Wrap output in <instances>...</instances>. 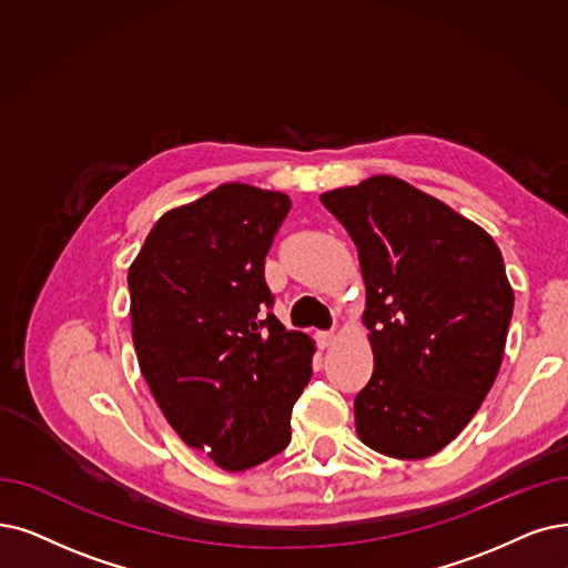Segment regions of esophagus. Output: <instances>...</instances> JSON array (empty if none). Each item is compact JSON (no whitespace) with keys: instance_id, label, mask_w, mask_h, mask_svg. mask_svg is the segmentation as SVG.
I'll return each instance as SVG.
<instances>
[{"instance_id":"obj_1","label":"esophagus","mask_w":568,"mask_h":568,"mask_svg":"<svg viewBox=\"0 0 568 568\" xmlns=\"http://www.w3.org/2000/svg\"><path fill=\"white\" fill-rule=\"evenodd\" d=\"M333 337H335V333H333V331H316V333H314L316 345H320L322 349H324V347H328V345L333 343Z\"/></svg>"}]
</instances>
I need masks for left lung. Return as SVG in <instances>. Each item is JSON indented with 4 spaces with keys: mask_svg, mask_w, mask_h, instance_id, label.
<instances>
[{
    "mask_svg": "<svg viewBox=\"0 0 568 568\" xmlns=\"http://www.w3.org/2000/svg\"><path fill=\"white\" fill-rule=\"evenodd\" d=\"M356 244L373 377L354 398L358 438L424 459L478 413L501 366L513 288L496 242L396 176L322 195Z\"/></svg>",
    "mask_w": 568,
    "mask_h": 568,
    "instance_id": "8db88e82",
    "label": "left lung"
}]
</instances>
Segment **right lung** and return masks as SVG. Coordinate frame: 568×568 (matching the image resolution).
Here are the masks:
<instances>
[{"label": "right lung", "mask_w": 568, "mask_h": 568, "mask_svg": "<svg viewBox=\"0 0 568 568\" xmlns=\"http://www.w3.org/2000/svg\"><path fill=\"white\" fill-rule=\"evenodd\" d=\"M291 197L223 184L158 219L128 272L132 343L170 426L225 470L291 443L314 345L272 314L265 256Z\"/></svg>", "instance_id": "right-lung-1"}]
</instances>
